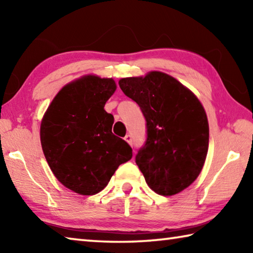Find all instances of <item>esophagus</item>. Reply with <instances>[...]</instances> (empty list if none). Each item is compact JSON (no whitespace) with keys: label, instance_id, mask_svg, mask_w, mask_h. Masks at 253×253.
I'll list each match as a JSON object with an SVG mask.
<instances>
[{"label":"esophagus","instance_id":"obj_1","mask_svg":"<svg viewBox=\"0 0 253 253\" xmlns=\"http://www.w3.org/2000/svg\"><path fill=\"white\" fill-rule=\"evenodd\" d=\"M125 140L131 146V145H132V139H131V136L130 135H126L125 136Z\"/></svg>","mask_w":253,"mask_h":253}]
</instances>
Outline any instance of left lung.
<instances>
[{
  "label": "left lung",
  "mask_w": 253,
  "mask_h": 253,
  "mask_svg": "<svg viewBox=\"0 0 253 253\" xmlns=\"http://www.w3.org/2000/svg\"><path fill=\"white\" fill-rule=\"evenodd\" d=\"M119 87L146 121V140L135 157L145 181L160 195L179 193L199 176L208 154L203 106L181 83L160 71L123 78Z\"/></svg>",
  "instance_id": "8db88e82"
}]
</instances>
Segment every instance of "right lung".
<instances>
[{"label": "right lung", "instance_id": "add662e5", "mask_svg": "<svg viewBox=\"0 0 253 253\" xmlns=\"http://www.w3.org/2000/svg\"><path fill=\"white\" fill-rule=\"evenodd\" d=\"M115 90L113 79L83 77L58 92L42 119L45 160L59 182L78 194L104 190L132 157L128 143L111 131L114 116L104 109Z\"/></svg>", "mask_w": 253, "mask_h": 253}]
</instances>
